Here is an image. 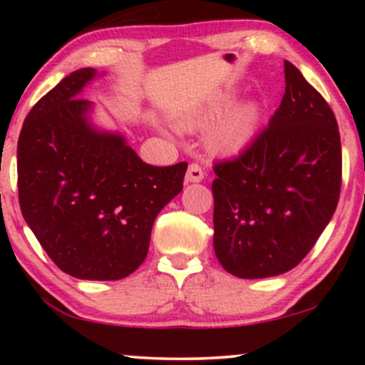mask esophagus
Here are the masks:
<instances>
[{"label": "esophagus", "instance_id": "1", "mask_svg": "<svg viewBox=\"0 0 365 365\" xmlns=\"http://www.w3.org/2000/svg\"><path fill=\"white\" fill-rule=\"evenodd\" d=\"M204 179V171L199 164L192 163L186 173V182H201Z\"/></svg>", "mask_w": 365, "mask_h": 365}]
</instances>
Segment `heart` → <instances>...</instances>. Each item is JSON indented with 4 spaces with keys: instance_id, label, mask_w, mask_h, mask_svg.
<instances>
[{
    "instance_id": "b5f03b06",
    "label": "heart",
    "mask_w": 365,
    "mask_h": 365,
    "mask_svg": "<svg viewBox=\"0 0 365 365\" xmlns=\"http://www.w3.org/2000/svg\"><path fill=\"white\" fill-rule=\"evenodd\" d=\"M237 99L236 93L224 94L206 108L184 118L181 128L196 133L216 126L207 138V146L212 153L234 156L246 151L259 134L262 108L257 101L251 99L234 108Z\"/></svg>"
}]
</instances>
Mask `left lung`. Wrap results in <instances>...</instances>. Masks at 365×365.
Segmentation results:
<instances>
[{
    "instance_id": "1",
    "label": "left lung",
    "mask_w": 365,
    "mask_h": 365,
    "mask_svg": "<svg viewBox=\"0 0 365 365\" xmlns=\"http://www.w3.org/2000/svg\"><path fill=\"white\" fill-rule=\"evenodd\" d=\"M269 126L241 156L214 164V252L242 279L296 267L331 221L342 176L336 116L292 63Z\"/></svg>"
}]
</instances>
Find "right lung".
Here are the masks:
<instances>
[{
	"label": "right lung",
	"mask_w": 365,
	"mask_h": 365,
	"mask_svg": "<svg viewBox=\"0 0 365 365\" xmlns=\"http://www.w3.org/2000/svg\"><path fill=\"white\" fill-rule=\"evenodd\" d=\"M93 68L61 79L34 104L18 139L24 221L63 272L118 281L146 259L154 219L182 191L187 163L146 164L121 133L91 121L79 98Z\"/></svg>",
	"instance_id": "obj_1"
}]
</instances>
